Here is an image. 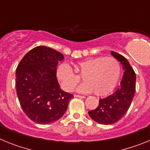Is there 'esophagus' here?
<instances>
[{
	"instance_id": "esophagus-1",
	"label": "esophagus",
	"mask_w": 150,
	"mask_h": 150,
	"mask_svg": "<svg viewBox=\"0 0 150 150\" xmlns=\"http://www.w3.org/2000/svg\"><path fill=\"white\" fill-rule=\"evenodd\" d=\"M74 97L79 98H86L85 96H83V95H74Z\"/></svg>"
}]
</instances>
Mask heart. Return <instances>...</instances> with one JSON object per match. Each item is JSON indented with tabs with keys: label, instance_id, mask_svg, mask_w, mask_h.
Instances as JSON below:
<instances>
[{
	"label": "heart",
	"instance_id": "1",
	"mask_svg": "<svg viewBox=\"0 0 150 150\" xmlns=\"http://www.w3.org/2000/svg\"><path fill=\"white\" fill-rule=\"evenodd\" d=\"M75 72L66 64H61L56 70V76L62 86L67 91H72L83 76L85 81L77 88L82 93L93 91L98 96L107 95L115 88L120 79L121 66L113 57H97L86 59L75 66Z\"/></svg>",
	"mask_w": 150,
	"mask_h": 150
}]
</instances>
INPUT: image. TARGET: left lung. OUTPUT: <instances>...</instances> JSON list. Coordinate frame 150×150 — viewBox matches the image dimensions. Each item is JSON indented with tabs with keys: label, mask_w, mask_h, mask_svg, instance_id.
I'll return each instance as SVG.
<instances>
[{
	"label": "left lung",
	"mask_w": 150,
	"mask_h": 150,
	"mask_svg": "<svg viewBox=\"0 0 150 150\" xmlns=\"http://www.w3.org/2000/svg\"><path fill=\"white\" fill-rule=\"evenodd\" d=\"M111 55L122 64L124 74L119 88L112 95L99 100V106L88 112L90 117L102 125H112L118 122L129 109L136 88V75L124 56L111 52Z\"/></svg>",
	"instance_id": "8db88e82"
}]
</instances>
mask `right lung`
<instances>
[{
  "mask_svg": "<svg viewBox=\"0 0 150 150\" xmlns=\"http://www.w3.org/2000/svg\"><path fill=\"white\" fill-rule=\"evenodd\" d=\"M61 52L44 46L32 49L22 58L16 72V88L21 107L38 124H50L66 112L74 95L60 88L56 67Z\"/></svg>",
  "mask_w": 150,
  "mask_h": 150,
  "instance_id": "1",
  "label": "right lung"
}]
</instances>
